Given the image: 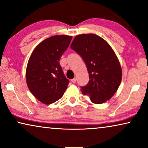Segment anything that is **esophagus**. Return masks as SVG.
Masks as SVG:
<instances>
[{"label":"esophagus","instance_id":"34e87169","mask_svg":"<svg viewBox=\"0 0 148 148\" xmlns=\"http://www.w3.org/2000/svg\"><path fill=\"white\" fill-rule=\"evenodd\" d=\"M71 81H72V83H74H74H76V78H73V79H72Z\"/></svg>","mask_w":148,"mask_h":148}]
</instances>
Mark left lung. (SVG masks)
<instances>
[{
    "mask_svg": "<svg viewBox=\"0 0 148 148\" xmlns=\"http://www.w3.org/2000/svg\"><path fill=\"white\" fill-rule=\"evenodd\" d=\"M70 47L86 64L90 80L81 87L83 95L95 104L105 103L117 90L122 78L120 63L109 43L95 34L75 37Z\"/></svg>",
    "mask_w": 148,
    "mask_h": 148,
    "instance_id": "1",
    "label": "left lung"
}]
</instances>
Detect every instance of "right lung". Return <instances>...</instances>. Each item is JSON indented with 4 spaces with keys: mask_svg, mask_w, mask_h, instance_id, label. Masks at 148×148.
Returning <instances> with one entry per match:
<instances>
[{
    "mask_svg": "<svg viewBox=\"0 0 148 148\" xmlns=\"http://www.w3.org/2000/svg\"><path fill=\"white\" fill-rule=\"evenodd\" d=\"M72 37L54 35L35 47L28 61L26 80L31 92L45 105L61 99L69 80L66 78L60 60L69 46Z\"/></svg>",
    "mask_w": 148,
    "mask_h": 148,
    "instance_id": "1",
    "label": "right lung"
}]
</instances>
